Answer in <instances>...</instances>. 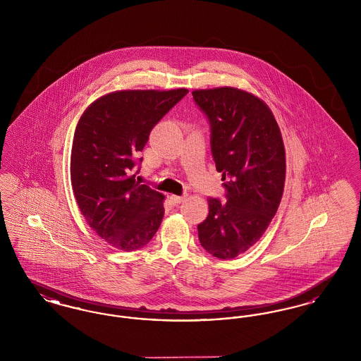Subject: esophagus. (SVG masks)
Listing matches in <instances>:
<instances>
[{
  "label": "esophagus",
  "instance_id": "esophagus-1",
  "mask_svg": "<svg viewBox=\"0 0 361 361\" xmlns=\"http://www.w3.org/2000/svg\"><path fill=\"white\" fill-rule=\"evenodd\" d=\"M169 199H171V202H172L173 204H180L181 202H184V200H185V196H177V195H172Z\"/></svg>",
  "mask_w": 361,
  "mask_h": 361
}]
</instances>
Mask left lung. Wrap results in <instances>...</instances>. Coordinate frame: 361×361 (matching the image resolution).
<instances>
[{
	"instance_id": "left-lung-1",
	"label": "left lung",
	"mask_w": 361,
	"mask_h": 361,
	"mask_svg": "<svg viewBox=\"0 0 361 361\" xmlns=\"http://www.w3.org/2000/svg\"><path fill=\"white\" fill-rule=\"evenodd\" d=\"M211 127V152L222 173L226 203L208 199V216L197 224L209 255L231 259L257 242L280 204L286 150L269 106L238 87L192 92Z\"/></svg>"
}]
</instances>
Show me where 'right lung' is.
<instances>
[{
    "instance_id": "right-lung-1",
    "label": "right lung",
    "mask_w": 361,
    "mask_h": 361,
    "mask_svg": "<svg viewBox=\"0 0 361 361\" xmlns=\"http://www.w3.org/2000/svg\"><path fill=\"white\" fill-rule=\"evenodd\" d=\"M188 89L118 90L90 104L75 127L70 178L87 224L111 246L147 245L164 218L165 196L135 181L150 131Z\"/></svg>"
}]
</instances>
